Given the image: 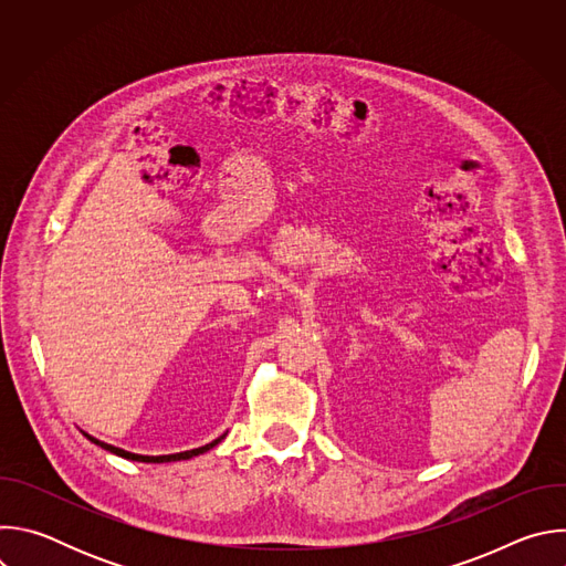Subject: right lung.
<instances>
[{"label": "right lung", "mask_w": 566, "mask_h": 566, "mask_svg": "<svg viewBox=\"0 0 566 566\" xmlns=\"http://www.w3.org/2000/svg\"><path fill=\"white\" fill-rule=\"evenodd\" d=\"M92 443H96V446H101L103 450H107V452H114V454H118V457H123V459H129V461H143V463H168V461H184V459H192V457H197V454H203V452H208L210 448H214L223 437H219V439H214L212 443H206V446H201V448H195V450H186V452H177V454H160V457H147V454H134V452H127V450H120V448H116V446H109V443H105V441H98V439H94L92 434H87V432H83Z\"/></svg>", "instance_id": "add662e5"}]
</instances>
